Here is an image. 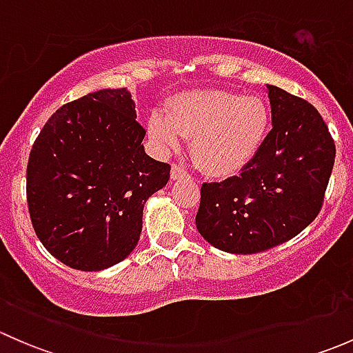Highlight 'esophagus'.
Wrapping results in <instances>:
<instances>
[{"label":"esophagus","instance_id":"34e87169","mask_svg":"<svg viewBox=\"0 0 353 353\" xmlns=\"http://www.w3.org/2000/svg\"><path fill=\"white\" fill-rule=\"evenodd\" d=\"M188 177H190V174H188L183 167H179L177 163H172V167H170V179L181 181V179H188Z\"/></svg>","mask_w":353,"mask_h":353}]
</instances>
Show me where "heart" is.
Segmentation results:
<instances>
[{"label": "heart", "mask_w": 353, "mask_h": 353, "mask_svg": "<svg viewBox=\"0 0 353 353\" xmlns=\"http://www.w3.org/2000/svg\"><path fill=\"white\" fill-rule=\"evenodd\" d=\"M270 131V110L256 95L216 88L176 95L167 114L155 110L147 133L162 154L177 152L191 138V155L206 174L230 177L256 159Z\"/></svg>", "instance_id": "obj_1"}]
</instances>
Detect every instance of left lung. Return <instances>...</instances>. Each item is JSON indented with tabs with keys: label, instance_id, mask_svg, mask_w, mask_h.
<instances>
[{
	"label": "left lung",
	"instance_id": "left-lung-1",
	"mask_svg": "<svg viewBox=\"0 0 353 353\" xmlns=\"http://www.w3.org/2000/svg\"><path fill=\"white\" fill-rule=\"evenodd\" d=\"M272 131L256 159L222 183H205L196 213L203 239L252 254L287 243L318 216L334 163V143L304 99L266 85Z\"/></svg>",
	"mask_w": 353,
	"mask_h": 353
}]
</instances>
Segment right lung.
<instances>
[{"instance_id":"right-lung-1","label":"right lung","mask_w":353,"mask_h":353,"mask_svg":"<svg viewBox=\"0 0 353 353\" xmlns=\"http://www.w3.org/2000/svg\"><path fill=\"white\" fill-rule=\"evenodd\" d=\"M143 138L126 88L87 94L42 128L28 157V212L44 248L70 268L101 272L137 248L145 203L170 177Z\"/></svg>"}]
</instances>
